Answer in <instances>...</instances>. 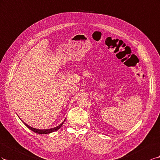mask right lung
<instances>
[{
  "instance_id": "obj_1",
  "label": "right lung",
  "mask_w": 160,
  "mask_h": 160,
  "mask_svg": "<svg viewBox=\"0 0 160 160\" xmlns=\"http://www.w3.org/2000/svg\"><path fill=\"white\" fill-rule=\"evenodd\" d=\"M22 121V120H21ZM65 121V120L63 121L62 122V123H61V124L60 125H58V127H54V128H52V129H35V128H33V127H31L30 126H29L27 124H26V123L25 122L22 121V122L24 123V124L28 127V128L29 129H31L32 131L35 132V133H38V134H48V133H52V132L53 131H56L57 130H58L60 128V127L62 126V125L63 124V122Z\"/></svg>"
}]
</instances>
